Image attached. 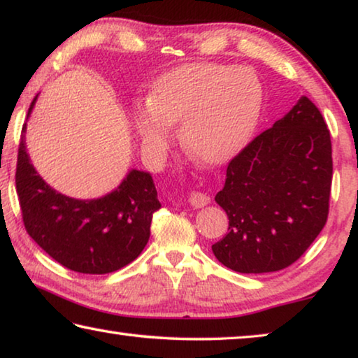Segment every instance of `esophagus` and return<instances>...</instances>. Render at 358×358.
<instances>
[{
	"instance_id": "34e87169",
	"label": "esophagus",
	"mask_w": 358,
	"mask_h": 358,
	"mask_svg": "<svg viewBox=\"0 0 358 358\" xmlns=\"http://www.w3.org/2000/svg\"><path fill=\"white\" fill-rule=\"evenodd\" d=\"M210 201H211L210 196L205 194H200V192H192L189 196V203L194 208H203V206H206Z\"/></svg>"
}]
</instances>
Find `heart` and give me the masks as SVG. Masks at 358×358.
Wrapping results in <instances>:
<instances>
[{"instance_id": "obj_1", "label": "heart", "mask_w": 358, "mask_h": 358, "mask_svg": "<svg viewBox=\"0 0 358 358\" xmlns=\"http://www.w3.org/2000/svg\"><path fill=\"white\" fill-rule=\"evenodd\" d=\"M262 91L250 70L190 64L169 70L153 85L148 103L134 110L142 145L160 153L180 123L179 139L201 164L229 163L248 144L259 122Z\"/></svg>"}]
</instances>
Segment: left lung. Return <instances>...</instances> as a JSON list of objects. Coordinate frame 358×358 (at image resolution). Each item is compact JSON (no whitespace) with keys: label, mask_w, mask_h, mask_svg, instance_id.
<instances>
[{"label":"left lung","mask_w":358,"mask_h":358,"mask_svg":"<svg viewBox=\"0 0 358 358\" xmlns=\"http://www.w3.org/2000/svg\"><path fill=\"white\" fill-rule=\"evenodd\" d=\"M331 139L320 110L306 96L229 163L214 200L229 232L213 245L240 273L282 271L325 227L331 190Z\"/></svg>","instance_id":"left-lung-1"}]
</instances>
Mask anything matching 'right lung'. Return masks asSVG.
Returning <instances> with one entry per match:
<instances>
[{
	"label": "right lung",
	"instance_id": "1",
	"mask_svg": "<svg viewBox=\"0 0 358 358\" xmlns=\"http://www.w3.org/2000/svg\"><path fill=\"white\" fill-rule=\"evenodd\" d=\"M38 96L30 103V118ZM22 128L15 187L29 235L54 261L80 273L102 275L134 261L150 236L162 208L152 174L131 169L108 194L81 200L60 194L30 162Z\"/></svg>",
	"mask_w": 358,
	"mask_h": 358
}]
</instances>
